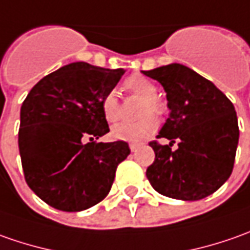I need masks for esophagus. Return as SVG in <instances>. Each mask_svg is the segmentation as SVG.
<instances>
[{"label": "esophagus", "instance_id": "1", "mask_svg": "<svg viewBox=\"0 0 250 250\" xmlns=\"http://www.w3.org/2000/svg\"><path fill=\"white\" fill-rule=\"evenodd\" d=\"M140 146H141L140 144H135V142H130V149H131V152L138 151V148H140Z\"/></svg>", "mask_w": 250, "mask_h": 250}]
</instances>
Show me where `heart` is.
Here are the masks:
<instances>
[{
    "mask_svg": "<svg viewBox=\"0 0 250 250\" xmlns=\"http://www.w3.org/2000/svg\"><path fill=\"white\" fill-rule=\"evenodd\" d=\"M125 85L134 95H138L144 98L141 115L144 117L131 122V123H122L113 127L112 135L113 138L120 141L127 142H141L149 138L152 134L158 130L159 122L156 116L152 115H163L166 110V105L162 99L158 97V87L149 79L144 77L141 74H133L125 82ZM102 115L108 123H116L122 119V105L115 90L108 91L101 102ZM152 113L151 114L150 112Z\"/></svg>",
    "mask_w": 250,
    "mask_h": 250,
    "instance_id": "1",
    "label": "heart"
}]
</instances>
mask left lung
I'll list each match as a JSON object with an SVG mask.
<instances>
[{
  "label": "left lung",
  "mask_w": 250,
  "mask_h": 250,
  "mask_svg": "<svg viewBox=\"0 0 250 250\" xmlns=\"http://www.w3.org/2000/svg\"><path fill=\"white\" fill-rule=\"evenodd\" d=\"M142 73L163 85L170 109L158 138L149 142L155 160L146 177L159 194L199 201L216 192L232 173L239 138L234 105L209 80L180 63ZM179 141L173 151L172 144Z\"/></svg>",
  "instance_id": "1"
}]
</instances>
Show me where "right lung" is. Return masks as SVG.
Returning a JSON list of instances; mask_svg holds the SVG:
<instances>
[{
	"label": "right lung",
	"mask_w": 250,
	"mask_h": 250,
	"mask_svg": "<svg viewBox=\"0 0 250 250\" xmlns=\"http://www.w3.org/2000/svg\"><path fill=\"white\" fill-rule=\"evenodd\" d=\"M123 74L74 62L41 79L23 101L18 141L24 178L58 210H85L101 202L130 155L125 141H95L109 131L102 98Z\"/></svg>",
	"instance_id": "add662e5"
}]
</instances>
